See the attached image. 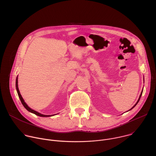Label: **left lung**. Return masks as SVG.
I'll return each mask as SVG.
<instances>
[{"label": "left lung", "mask_w": 156, "mask_h": 156, "mask_svg": "<svg viewBox=\"0 0 156 156\" xmlns=\"http://www.w3.org/2000/svg\"><path fill=\"white\" fill-rule=\"evenodd\" d=\"M142 93H143V91H141V94H140V98H139V99H138V101H137V102H136V104H135V105H134V106H133V107H132V108H131V109H130V110H131V109H132V108H134V107H135V106H136V104H138V102H139V101H140V98H141V95H142Z\"/></svg>", "instance_id": "8db88e82"}]
</instances>
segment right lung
<instances>
[{
	"instance_id": "1",
	"label": "right lung",
	"mask_w": 156,
	"mask_h": 156,
	"mask_svg": "<svg viewBox=\"0 0 156 156\" xmlns=\"http://www.w3.org/2000/svg\"><path fill=\"white\" fill-rule=\"evenodd\" d=\"M16 91H17V93H18V97L22 103V104H23V105L25 107V108L28 110L29 111V112L33 113V114H34L35 115H37V116H39V117H51V116H53L54 115H43V114H41L37 112H36V111L31 109L30 107H28V105L26 104V102H25V101L23 100V98H22L21 95L20 94V91H19V89H18V76L16 77Z\"/></svg>"
}]
</instances>
